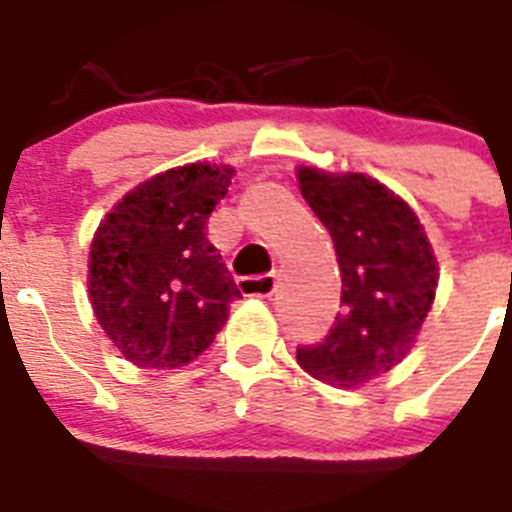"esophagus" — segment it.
I'll list each match as a JSON object with an SVG mask.
<instances>
[{"label":"esophagus","mask_w":512,"mask_h":512,"mask_svg":"<svg viewBox=\"0 0 512 512\" xmlns=\"http://www.w3.org/2000/svg\"><path fill=\"white\" fill-rule=\"evenodd\" d=\"M238 289H241L246 297H271L274 289H277V277L274 274H261V277H248L238 282Z\"/></svg>","instance_id":"obj_1"}]
</instances>
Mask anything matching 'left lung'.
I'll use <instances>...</instances> for the list:
<instances>
[{"mask_svg": "<svg viewBox=\"0 0 512 512\" xmlns=\"http://www.w3.org/2000/svg\"><path fill=\"white\" fill-rule=\"evenodd\" d=\"M297 184L333 238L343 282L336 323L297 348V361L320 382L354 390L410 354L436 297V256L408 202L372 176L300 166Z\"/></svg>", "mask_w": 512, "mask_h": 512, "instance_id": "1", "label": "left lung"}]
</instances>
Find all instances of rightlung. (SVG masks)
Instances as JSON below:
<instances>
[{
    "label": "right lung",
    "mask_w": 512,
    "mask_h": 512,
    "mask_svg": "<svg viewBox=\"0 0 512 512\" xmlns=\"http://www.w3.org/2000/svg\"><path fill=\"white\" fill-rule=\"evenodd\" d=\"M233 174L225 164H187L151 176L94 233V315L117 351L140 369H179L197 359L241 295L205 233Z\"/></svg>",
    "instance_id": "1"
}]
</instances>
